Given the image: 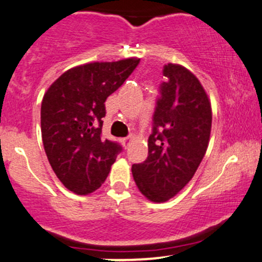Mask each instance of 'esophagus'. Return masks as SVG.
I'll list each match as a JSON object with an SVG mask.
<instances>
[{"mask_svg": "<svg viewBox=\"0 0 262 262\" xmlns=\"http://www.w3.org/2000/svg\"><path fill=\"white\" fill-rule=\"evenodd\" d=\"M132 139H133V137H132V136H129V137H126V138H123V143H124V144H125V143H126V144H128L129 142H132Z\"/></svg>", "mask_w": 262, "mask_h": 262, "instance_id": "obj_1", "label": "esophagus"}]
</instances>
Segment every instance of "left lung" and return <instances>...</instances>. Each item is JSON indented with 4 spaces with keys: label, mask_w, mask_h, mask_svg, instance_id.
<instances>
[{
    "label": "left lung",
    "mask_w": 262,
    "mask_h": 262,
    "mask_svg": "<svg viewBox=\"0 0 262 262\" xmlns=\"http://www.w3.org/2000/svg\"><path fill=\"white\" fill-rule=\"evenodd\" d=\"M148 139V158L133 164L138 189L154 203L175 196L194 177L206 153L211 104L199 79L180 64L168 63Z\"/></svg>",
    "instance_id": "obj_1"
}]
</instances>
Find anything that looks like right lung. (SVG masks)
Instances as JSON below:
<instances>
[{
	"mask_svg": "<svg viewBox=\"0 0 262 262\" xmlns=\"http://www.w3.org/2000/svg\"><path fill=\"white\" fill-rule=\"evenodd\" d=\"M139 59L93 62L71 68L47 89L41 105L45 151L68 190L87 195L100 188L122 151L102 138L105 99L136 70Z\"/></svg>",
	"mask_w": 262,
	"mask_h": 262,
	"instance_id": "add662e5",
	"label": "right lung"
}]
</instances>
